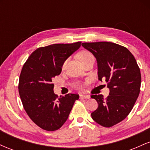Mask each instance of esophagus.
Here are the masks:
<instances>
[{
	"instance_id": "1",
	"label": "esophagus",
	"mask_w": 150,
	"mask_h": 150,
	"mask_svg": "<svg viewBox=\"0 0 150 150\" xmlns=\"http://www.w3.org/2000/svg\"><path fill=\"white\" fill-rule=\"evenodd\" d=\"M80 97L81 98H84V99H89L90 98V96L89 94H80Z\"/></svg>"
}]
</instances>
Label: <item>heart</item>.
<instances>
[{"instance_id":"1","label":"heart","mask_w":150,"mask_h":150,"mask_svg":"<svg viewBox=\"0 0 150 150\" xmlns=\"http://www.w3.org/2000/svg\"><path fill=\"white\" fill-rule=\"evenodd\" d=\"M78 58L80 60V61L82 62V63H85V61H88L89 59H91V58H94V56L90 52L87 51H81L80 53H79L78 54ZM66 63L67 61H65L63 65V68H65V65H66Z\"/></svg>"}]
</instances>
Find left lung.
I'll use <instances>...</instances> for the list:
<instances>
[{"label":"left lung","instance_id":"1","mask_svg":"<svg viewBox=\"0 0 150 150\" xmlns=\"http://www.w3.org/2000/svg\"><path fill=\"white\" fill-rule=\"evenodd\" d=\"M82 46L97 59L98 79L108 83L109 95H92L98 108L91 113L92 119L106 128L126 118L140 90L141 74L135 58L124 46L112 42L82 43Z\"/></svg>","mask_w":150,"mask_h":150}]
</instances>
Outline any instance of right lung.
<instances>
[{
	"mask_svg": "<svg viewBox=\"0 0 150 150\" xmlns=\"http://www.w3.org/2000/svg\"><path fill=\"white\" fill-rule=\"evenodd\" d=\"M81 42L56 44L34 51L20 75L19 94L24 108L32 121L48 131L58 130L68 119L76 94L58 97L52 80L60 75L63 63L80 47Z\"/></svg>",
	"mask_w": 150,
	"mask_h": 150,
	"instance_id": "1",
	"label": "right lung"
}]
</instances>
